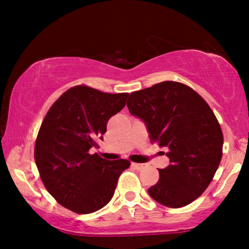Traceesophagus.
Segmentation results:
<instances>
[{
    "label": "esophagus",
    "mask_w": 249,
    "mask_h": 249,
    "mask_svg": "<svg viewBox=\"0 0 249 249\" xmlns=\"http://www.w3.org/2000/svg\"><path fill=\"white\" fill-rule=\"evenodd\" d=\"M132 166L137 170H142V168L145 167L144 164H138V162H132Z\"/></svg>",
    "instance_id": "esophagus-1"
}]
</instances>
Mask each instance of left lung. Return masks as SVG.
Masks as SVG:
<instances>
[{"mask_svg":"<svg viewBox=\"0 0 249 249\" xmlns=\"http://www.w3.org/2000/svg\"><path fill=\"white\" fill-rule=\"evenodd\" d=\"M131 115L146 124L151 142L168 148L171 164L159 170L148 194L164 206H186L212 181L222 158L224 134L206 101L192 88L165 81L134 91L127 99Z\"/></svg>","mask_w":249,"mask_h":249,"instance_id":"1","label":"left lung"}]
</instances>
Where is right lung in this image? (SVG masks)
Listing matches in <instances>:
<instances>
[{"instance_id":"add662e5","label":"right lung","mask_w":249,"mask_h":249,"mask_svg":"<svg viewBox=\"0 0 249 249\" xmlns=\"http://www.w3.org/2000/svg\"><path fill=\"white\" fill-rule=\"evenodd\" d=\"M128 93L102 92L88 85L69 89L51 105L35 142V161L47 191L78 214L101 210L115 193L126 159L107 160L97 153L108 119L125 107Z\"/></svg>"}]
</instances>
